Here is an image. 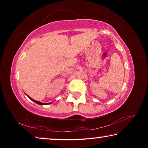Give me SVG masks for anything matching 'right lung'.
I'll list each match as a JSON object with an SVG mask.
<instances>
[{
	"label": "right lung",
	"instance_id": "right-lung-1",
	"mask_svg": "<svg viewBox=\"0 0 148 148\" xmlns=\"http://www.w3.org/2000/svg\"><path fill=\"white\" fill-rule=\"evenodd\" d=\"M27 97H29V98L31 99V100H32V101H34V102H36V104H40V105H44V104H50V103H47V104H44V103H42V102H39V101H35V100H34V99H32V98H31V97H30L29 96H28V95H27Z\"/></svg>",
	"mask_w": 148,
	"mask_h": 148
}]
</instances>
